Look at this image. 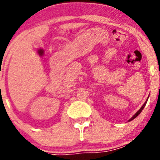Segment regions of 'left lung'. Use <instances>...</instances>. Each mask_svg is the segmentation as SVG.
<instances>
[{"instance_id":"obj_1","label":"left lung","mask_w":160,"mask_h":160,"mask_svg":"<svg viewBox=\"0 0 160 160\" xmlns=\"http://www.w3.org/2000/svg\"><path fill=\"white\" fill-rule=\"evenodd\" d=\"M148 98H149V96H148ZM148 99H147V101L145 102H144V104H143V105H142V107H141V108L139 109V110H138V111H137V112L135 113V114H134V115H133V116L131 117V118H130L129 120H128V122H130V121H131V120H133V119H134V118H136V117L138 116V114H140L141 112H142V110H143V108H144V107H145V106H146V104H147V102H148Z\"/></svg>"}]
</instances>
